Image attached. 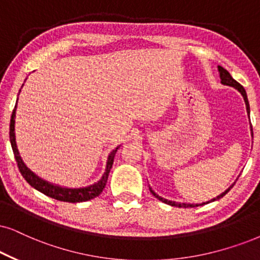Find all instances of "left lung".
<instances>
[{
    "label": "left lung",
    "instance_id": "8db88e82",
    "mask_svg": "<svg viewBox=\"0 0 260 260\" xmlns=\"http://www.w3.org/2000/svg\"><path fill=\"white\" fill-rule=\"evenodd\" d=\"M218 71H219V78H221V83L223 84V85H228V86H233V87H235L236 90H238L240 93L242 94V97H244V100H245V103H246V109H247V111L249 113V104H248V100H247V94H246V91H245V88L242 87V85H240L238 81L236 80H234V79H233V77L231 74H229V72L226 71V70H224V68L223 67H221V66H218ZM252 128V127H251ZM234 186V185H232L231 187H229L228 189H225L224 192L222 193V194H219L218 197H216V198H213V199H211L210 200V202H215V200H217V199H221L222 197H224L226 193L229 192V190H231V188L232 187ZM150 192L152 193V194L156 197L157 199L158 200H160V202H163V203H166V204H168V205H172V206H179V208H194V206H199V205H205V204H208L209 202H206V203H202V204H185V203H175V202H170V200H167V199H163V198H160V197L158 196V194H156V193L153 192L152 189L150 188Z\"/></svg>",
    "mask_w": 260,
    "mask_h": 260
}]
</instances>
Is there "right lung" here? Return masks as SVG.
<instances>
[{
    "instance_id": "right-lung-1",
    "label": "right lung",
    "mask_w": 260,
    "mask_h": 260,
    "mask_svg": "<svg viewBox=\"0 0 260 260\" xmlns=\"http://www.w3.org/2000/svg\"><path fill=\"white\" fill-rule=\"evenodd\" d=\"M15 110H16V104L14 107V110L12 113V117H11V126H9V139H11V144H12V149L13 152H14V157L16 160V164H18L19 172L21 173V175L24 179L27 181L29 185H31L34 188H36L39 192H42L43 194L50 197V198H54L56 200H60V202H67V203H80V202H86V200L93 199L98 197L102 193V190L104 189V187L107 185V180L108 176H109V172L113 167L114 163V157L115 153L119 147H116L113 152L109 154L108 157V162H107V169L104 175L102 176V179L94 185H91L88 187H84V188H62V187L51 185L44 180L39 179L38 176H36L31 170L26 168V166L22 162L20 156H19L18 149H16V144H15V134H14V123H15Z\"/></svg>"
}]
</instances>
